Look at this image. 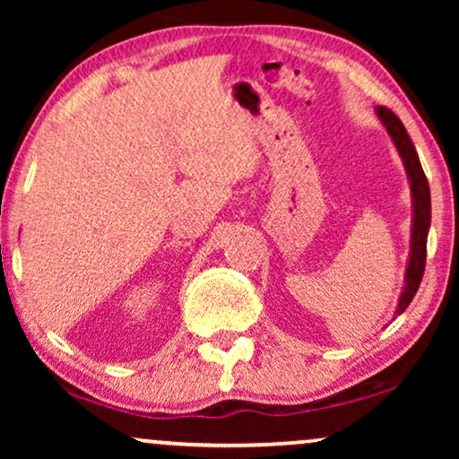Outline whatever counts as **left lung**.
I'll list each match as a JSON object with an SVG mask.
<instances>
[{"label": "left lung", "mask_w": 459, "mask_h": 459, "mask_svg": "<svg viewBox=\"0 0 459 459\" xmlns=\"http://www.w3.org/2000/svg\"><path fill=\"white\" fill-rule=\"evenodd\" d=\"M376 115L385 125L388 135L393 137L394 146L399 150L401 160H403L407 178L411 184V196H413V228H411V253L410 263H407L405 272V288L401 292L399 305H397V316L407 309V305L411 303V299L416 297L420 281H422L424 267H426V240H429V228H430V187L429 179L420 165L418 152L413 148V143L407 135L403 123L399 121V117L393 110L378 106Z\"/></svg>", "instance_id": "left-lung-1"}]
</instances>
